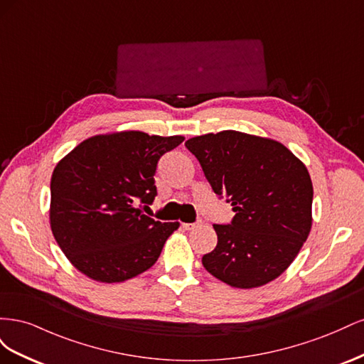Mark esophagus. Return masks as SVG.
Wrapping results in <instances>:
<instances>
[{
  "label": "esophagus",
  "instance_id": "1",
  "mask_svg": "<svg viewBox=\"0 0 364 364\" xmlns=\"http://www.w3.org/2000/svg\"><path fill=\"white\" fill-rule=\"evenodd\" d=\"M197 225H199V223H182V228L186 229V230H193V229L197 228Z\"/></svg>",
  "mask_w": 364,
  "mask_h": 364
}]
</instances>
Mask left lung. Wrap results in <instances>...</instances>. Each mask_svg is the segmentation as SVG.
<instances>
[{
    "label": "left lung",
    "instance_id": "obj_1",
    "mask_svg": "<svg viewBox=\"0 0 364 364\" xmlns=\"http://www.w3.org/2000/svg\"><path fill=\"white\" fill-rule=\"evenodd\" d=\"M235 217L214 225L217 246L203 267L235 289L266 285L289 269L310 235L313 183L305 164L279 141L223 130L185 142Z\"/></svg>",
    "mask_w": 364,
    "mask_h": 364
}]
</instances>
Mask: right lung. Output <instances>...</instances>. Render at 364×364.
Returning a JSON list of instances; mask_svg holds the SVG:
<instances>
[{
    "mask_svg": "<svg viewBox=\"0 0 364 364\" xmlns=\"http://www.w3.org/2000/svg\"><path fill=\"white\" fill-rule=\"evenodd\" d=\"M181 135L123 130L85 139L51 176L50 226L73 266L97 282H123L149 270L179 222H156L138 203L155 200L164 153Z\"/></svg>",
    "mask_w": 364,
    "mask_h": 364,
    "instance_id": "add662e5",
    "label": "right lung"
}]
</instances>
